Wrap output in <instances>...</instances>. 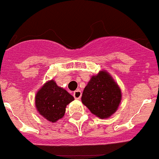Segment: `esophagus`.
I'll return each mask as SVG.
<instances>
[{"label":"esophagus","mask_w":159,"mask_h":159,"mask_svg":"<svg viewBox=\"0 0 159 159\" xmlns=\"http://www.w3.org/2000/svg\"><path fill=\"white\" fill-rule=\"evenodd\" d=\"M81 95H82V92H81L80 90H76V91H75L74 92V93H73V96L75 97V99H80Z\"/></svg>","instance_id":"34e87169"}]
</instances>
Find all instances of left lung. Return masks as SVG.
I'll return each mask as SVG.
<instances>
[{"label":"left lung","mask_w":159,"mask_h":159,"mask_svg":"<svg viewBox=\"0 0 159 159\" xmlns=\"http://www.w3.org/2000/svg\"><path fill=\"white\" fill-rule=\"evenodd\" d=\"M81 99L92 114L106 119L117 110L121 101V91L111 76L102 71L92 77L84 88Z\"/></svg>","instance_id":"left-lung-1"}]
</instances>
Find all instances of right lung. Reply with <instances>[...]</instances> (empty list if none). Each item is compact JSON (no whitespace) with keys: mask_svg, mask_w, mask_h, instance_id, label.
Here are the masks:
<instances>
[{"mask_svg":"<svg viewBox=\"0 0 159 159\" xmlns=\"http://www.w3.org/2000/svg\"><path fill=\"white\" fill-rule=\"evenodd\" d=\"M74 97L51 80L46 83L36 95L37 111L47 120L55 123L64 116L66 107Z\"/></svg>","mask_w":159,"mask_h":159,"instance_id":"1","label":"right lung"}]
</instances>
